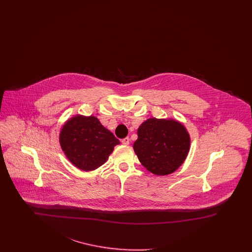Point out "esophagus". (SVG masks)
Instances as JSON below:
<instances>
[{
    "instance_id": "obj_1",
    "label": "esophagus",
    "mask_w": 252,
    "mask_h": 252,
    "mask_svg": "<svg viewBox=\"0 0 252 252\" xmlns=\"http://www.w3.org/2000/svg\"><path fill=\"white\" fill-rule=\"evenodd\" d=\"M129 143H130V139H129L128 137H126V138H125V139L122 140V144H125V145H128Z\"/></svg>"
}]
</instances>
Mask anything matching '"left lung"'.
Segmentation results:
<instances>
[{"mask_svg": "<svg viewBox=\"0 0 252 252\" xmlns=\"http://www.w3.org/2000/svg\"><path fill=\"white\" fill-rule=\"evenodd\" d=\"M137 134L134 151L144 167L157 176L175 172L189 153L190 135L178 121L150 118L140 126Z\"/></svg>", "mask_w": 252, "mask_h": 252, "instance_id": "obj_1", "label": "left lung"}]
</instances>
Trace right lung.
I'll return each mask as SVG.
<instances>
[{"label":"right lung","instance_id":"add662e5","mask_svg":"<svg viewBox=\"0 0 252 252\" xmlns=\"http://www.w3.org/2000/svg\"><path fill=\"white\" fill-rule=\"evenodd\" d=\"M60 146L74 166L93 171L103 165L120 144L115 136L94 116L76 115L61 128Z\"/></svg>","mask_w":252,"mask_h":252}]
</instances>
